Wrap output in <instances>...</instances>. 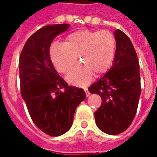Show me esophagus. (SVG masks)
I'll use <instances>...</instances> for the list:
<instances>
[{
    "mask_svg": "<svg viewBox=\"0 0 157 157\" xmlns=\"http://www.w3.org/2000/svg\"><path fill=\"white\" fill-rule=\"evenodd\" d=\"M84 90H85L86 96V98H87V97H89V95H90V92H89L88 89L87 88H84Z\"/></svg>",
    "mask_w": 157,
    "mask_h": 157,
    "instance_id": "obj_1",
    "label": "esophagus"
}]
</instances>
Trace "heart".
Segmentation results:
<instances>
[{
	"label": "heart",
	"instance_id": "heart-1",
	"mask_svg": "<svg viewBox=\"0 0 157 157\" xmlns=\"http://www.w3.org/2000/svg\"><path fill=\"white\" fill-rule=\"evenodd\" d=\"M115 48V38L108 30H80L69 34L64 44H52L49 55L56 70L63 74L71 70L78 56L82 64L69 73L66 81L83 86L92 80L93 73L100 75L109 70Z\"/></svg>",
	"mask_w": 157,
	"mask_h": 157
}]
</instances>
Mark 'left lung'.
Here are the masks:
<instances>
[{
  "mask_svg": "<svg viewBox=\"0 0 157 157\" xmlns=\"http://www.w3.org/2000/svg\"><path fill=\"white\" fill-rule=\"evenodd\" d=\"M116 52L113 66L89 92L102 98V105L95 113L96 124L108 135H115L131 124L140 96V65L130 39L124 33L114 32Z\"/></svg>",
  "mask_w": 157,
  "mask_h": 157,
  "instance_id": "obj_1",
  "label": "left lung"
}]
</instances>
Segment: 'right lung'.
Instances as JSON below:
<instances>
[{"mask_svg":"<svg viewBox=\"0 0 157 157\" xmlns=\"http://www.w3.org/2000/svg\"><path fill=\"white\" fill-rule=\"evenodd\" d=\"M69 27L54 24L38 30L27 40L19 59L22 98L36 126L50 136L68 131L75 109L86 98L83 89L70 86L59 75L49 57L52 41Z\"/></svg>","mask_w":157,"mask_h":157,"instance_id":"obj_1","label":"right lung"}]
</instances>
